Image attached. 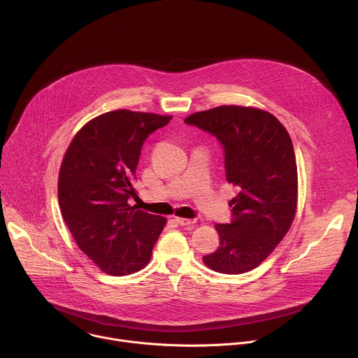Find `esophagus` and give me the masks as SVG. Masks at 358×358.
Instances as JSON below:
<instances>
[{
    "instance_id": "obj_1",
    "label": "esophagus",
    "mask_w": 358,
    "mask_h": 358,
    "mask_svg": "<svg viewBox=\"0 0 358 358\" xmlns=\"http://www.w3.org/2000/svg\"><path fill=\"white\" fill-rule=\"evenodd\" d=\"M176 221H177V224H180L181 227H184V225H191V224H194L195 221L194 220H188V218H176Z\"/></svg>"
}]
</instances>
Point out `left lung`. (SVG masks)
Instances as JSON below:
<instances>
[{"label":"left lung","mask_w":358,"mask_h":358,"mask_svg":"<svg viewBox=\"0 0 358 358\" xmlns=\"http://www.w3.org/2000/svg\"><path fill=\"white\" fill-rule=\"evenodd\" d=\"M224 148L227 181L238 187L229 224H217L220 246L202 258L215 272L239 275L259 266L289 231L297 202L294 150L282 123L265 110L220 106L184 120Z\"/></svg>","instance_id":"left-lung-1"}]
</instances>
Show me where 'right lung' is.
<instances>
[{
  "label": "right lung",
  "instance_id": "obj_1",
  "mask_svg": "<svg viewBox=\"0 0 358 358\" xmlns=\"http://www.w3.org/2000/svg\"><path fill=\"white\" fill-rule=\"evenodd\" d=\"M171 116L115 110L85 124L68 147L58 199L78 246L101 271L143 269L167 220L129 206L144 140Z\"/></svg>",
  "mask_w": 358,
  "mask_h": 358
}]
</instances>
